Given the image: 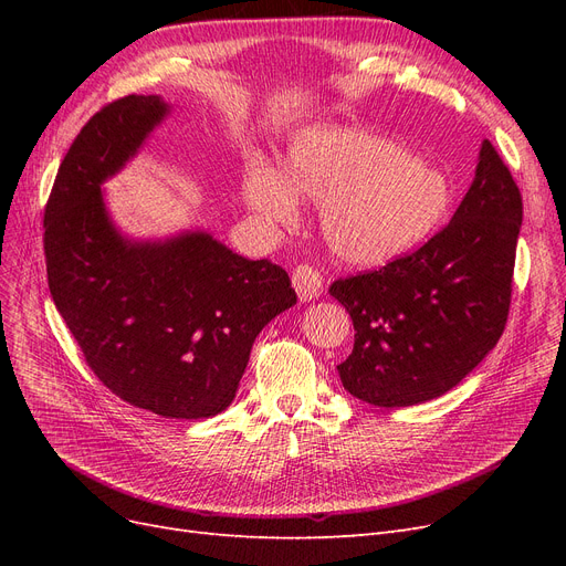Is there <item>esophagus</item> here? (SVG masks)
<instances>
[{"label":"esophagus","instance_id":"1","mask_svg":"<svg viewBox=\"0 0 566 566\" xmlns=\"http://www.w3.org/2000/svg\"><path fill=\"white\" fill-rule=\"evenodd\" d=\"M293 285L300 302H312L323 293V276L312 264H300L293 269Z\"/></svg>","mask_w":566,"mask_h":566}]
</instances>
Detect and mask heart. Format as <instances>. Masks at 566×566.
Listing matches in <instances>:
<instances>
[{"label":"heart","mask_w":566,"mask_h":566,"mask_svg":"<svg viewBox=\"0 0 566 566\" xmlns=\"http://www.w3.org/2000/svg\"><path fill=\"white\" fill-rule=\"evenodd\" d=\"M248 208L271 224L297 219V198L321 212L323 238L337 260L378 266L416 250L451 208L449 177L427 160L354 127H316L290 146L283 177L254 167L243 186Z\"/></svg>","instance_id":"1"}]
</instances>
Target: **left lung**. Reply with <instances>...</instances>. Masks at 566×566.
Wrapping results in <instances>:
<instances>
[{
    "label": "left lung",
    "mask_w": 566,
    "mask_h": 566,
    "mask_svg": "<svg viewBox=\"0 0 566 566\" xmlns=\"http://www.w3.org/2000/svg\"><path fill=\"white\" fill-rule=\"evenodd\" d=\"M522 193L491 142L470 191L416 252L356 276L331 295L354 323V349L337 366L349 394L401 408L453 389L501 339L512 300Z\"/></svg>",
    "instance_id": "1"
}]
</instances>
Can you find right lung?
<instances>
[{
    "label": "right lung",
    "mask_w": 566,
    "mask_h": 566,
    "mask_svg": "<svg viewBox=\"0 0 566 566\" xmlns=\"http://www.w3.org/2000/svg\"><path fill=\"white\" fill-rule=\"evenodd\" d=\"M160 96L129 94L80 129L44 208L49 293L84 361L115 397L177 420L224 410L254 337L297 302L287 271L245 260L210 233L132 243L101 184L167 115Z\"/></svg>",
    "instance_id": "add662e5"
}]
</instances>
